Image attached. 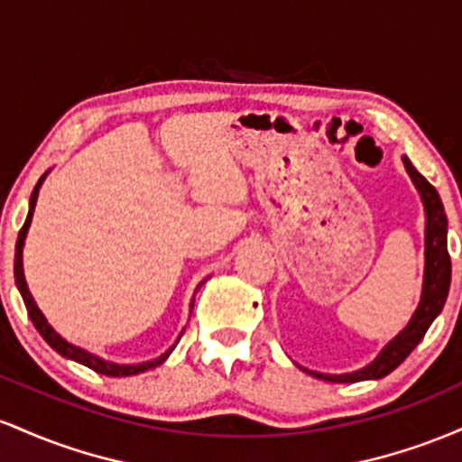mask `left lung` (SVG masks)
Wrapping results in <instances>:
<instances>
[{"label":"left lung","instance_id":"8db88e82","mask_svg":"<svg viewBox=\"0 0 462 462\" xmlns=\"http://www.w3.org/2000/svg\"><path fill=\"white\" fill-rule=\"evenodd\" d=\"M402 162H404L406 173L415 184L423 204V213H426V238H423L426 241V247H423L426 263H423L421 298H419L417 309L404 330L397 332L369 365L349 371V374H321V371L300 367L312 378L326 380V383H360V380L384 378L404 363V358L419 346L432 321L441 315L449 293V280H452V263H449L448 254V217H445L443 201L439 198L437 189L412 167V162L406 156L402 158Z\"/></svg>","mask_w":462,"mask_h":462}]
</instances>
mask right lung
Instances as JSON below:
<instances>
[{
    "instance_id": "1",
    "label": "right lung",
    "mask_w": 462,
    "mask_h": 462,
    "mask_svg": "<svg viewBox=\"0 0 462 462\" xmlns=\"http://www.w3.org/2000/svg\"><path fill=\"white\" fill-rule=\"evenodd\" d=\"M47 173H50V171H45L43 176H41L39 182H36L34 190H32V195H30V210H28V219H25L23 227H21L19 238H17V247H14V282H17V289H19L21 298H23V301H25V309H28V315H30L32 323H34L36 330L41 332V337H43L45 341L50 343V347H51V349H56V352L60 354V356H65V358H69V360H76V363L84 365V367H88V369L97 371V374L110 375V378H125V375H136V374H143V371H147V369L158 367V365H162L164 360L169 358V354H171L173 349H176L178 341H180V337H182L184 330L180 332V337L176 338V343H173V346L169 347L167 352H164V354H161V356H158V358L147 360V363L121 365V363H113V360H104V358L95 356V354L87 352V349H82V347L73 346V343H69L67 338H62L60 334H58V332L54 330V328L50 326V321L45 319V315H43V312H41L39 306H36V301H34V298H32V293H30V289H28V282H25V275H23V245H25V236H28L30 224H32V215H34L36 199H39V190H41V187H43V182H45ZM206 280H208V278H206ZM206 280H201V282L198 284V289H195V293H198L199 286L204 284ZM193 301H195V298L190 300V312H193Z\"/></svg>"
}]
</instances>
